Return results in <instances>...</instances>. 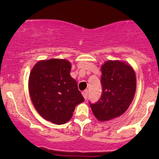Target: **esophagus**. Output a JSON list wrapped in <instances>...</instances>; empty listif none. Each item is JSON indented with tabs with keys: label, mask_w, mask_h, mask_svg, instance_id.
Wrapping results in <instances>:
<instances>
[{
	"label": "esophagus",
	"mask_w": 159,
	"mask_h": 159,
	"mask_svg": "<svg viewBox=\"0 0 159 159\" xmlns=\"http://www.w3.org/2000/svg\"><path fill=\"white\" fill-rule=\"evenodd\" d=\"M82 95H83L84 98L85 99H87V96H88V91H87V90L83 91V92H82Z\"/></svg>",
	"instance_id": "1"
}]
</instances>
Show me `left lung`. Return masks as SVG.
<instances>
[{
	"label": "left lung",
	"instance_id": "1",
	"mask_svg": "<svg viewBox=\"0 0 159 159\" xmlns=\"http://www.w3.org/2000/svg\"><path fill=\"white\" fill-rule=\"evenodd\" d=\"M102 93L95 104L90 102L94 116L100 121L118 117L132 103L136 90L134 69L125 62L107 61L101 68Z\"/></svg>",
	"mask_w": 159,
	"mask_h": 159
}]
</instances>
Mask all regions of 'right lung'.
Instances as JSON below:
<instances>
[{
    "mask_svg": "<svg viewBox=\"0 0 159 159\" xmlns=\"http://www.w3.org/2000/svg\"><path fill=\"white\" fill-rule=\"evenodd\" d=\"M71 67L64 59L40 61L29 77V93L36 110L57 125L68 122L76 105L84 101L77 82L71 77Z\"/></svg>",
    "mask_w": 159,
    "mask_h": 159,
    "instance_id": "obj_1",
    "label": "right lung"
}]
</instances>
